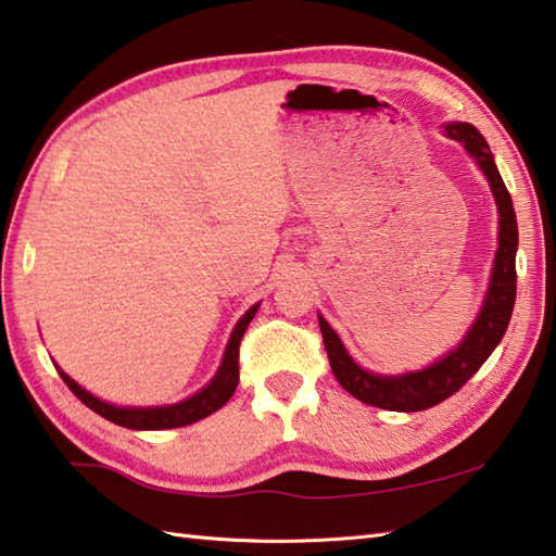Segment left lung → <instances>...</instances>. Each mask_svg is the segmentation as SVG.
I'll list each match as a JSON object with an SVG mask.
<instances>
[{
	"instance_id": "left-lung-1",
	"label": "left lung",
	"mask_w": 556,
	"mask_h": 556,
	"mask_svg": "<svg viewBox=\"0 0 556 556\" xmlns=\"http://www.w3.org/2000/svg\"><path fill=\"white\" fill-rule=\"evenodd\" d=\"M443 132L448 139L460 141L467 149V154L480 166L489 188H492L498 212V248L494 255L492 277H489L486 296L460 344L453 346L448 354H443L439 362L429 364L427 368H419V371H407L397 376L374 374L354 362L350 352H346V346L342 344L340 334L318 313L320 332L334 378L340 380V386L346 393L380 409L421 412L439 405V402L451 397L453 393H458L467 380L480 371V366L496 350V344L502 342L510 313H514L518 250V224L514 202H510L502 173H498L492 151H489V144L480 135V129L470 123H448L443 125Z\"/></svg>"
}]
</instances>
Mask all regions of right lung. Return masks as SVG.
<instances>
[{
  "mask_svg": "<svg viewBox=\"0 0 556 556\" xmlns=\"http://www.w3.org/2000/svg\"><path fill=\"white\" fill-rule=\"evenodd\" d=\"M260 303L250 306L241 320L236 323V328L228 337L226 352L219 364V371L198 393L185 397L180 402H173V405H159V407H127V405H113V402H105L101 397L91 395L89 390L81 388L72 376H67L58 366L64 383L72 390V393L79 397L86 407L93 409L96 415L103 419L117 424V427L135 429V431H159V429H178L188 427V424L200 421L204 417L214 415L216 409H222L228 400H231L233 390L238 386V346H241L243 332L248 330L250 320L255 318Z\"/></svg>",
  "mask_w": 556,
  "mask_h": 556,
  "instance_id": "1",
  "label": "right lung"
}]
</instances>
